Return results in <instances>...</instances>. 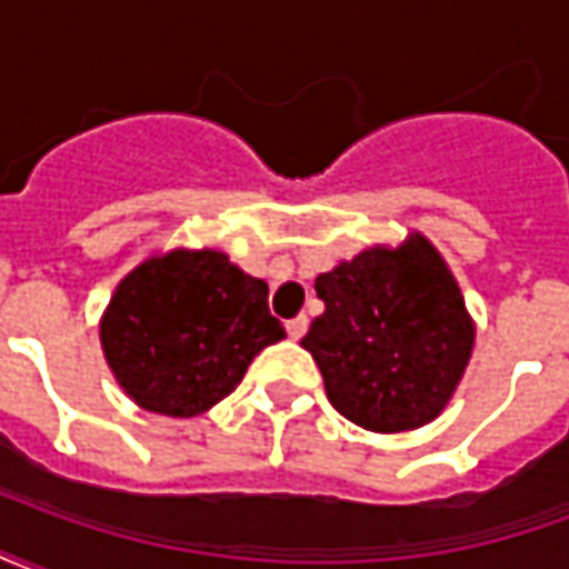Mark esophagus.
Returning a JSON list of instances; mask_svg holds the SVG:
<instances>
[{"label":"esophagus","instance_id":"1","mask_svg":"<svg viewBox=\"0 0 569 569\" xmlns=\"http://www.w3.org/2000/svg\"><path fill=\"white\" fill-rule=\"evenodd\" d=\"M286 332H289V338H292V341L305 338V332H308V317L301 313V317H296V320L286 322Z\"/></svg>","mask_w":569,"mask_h":569}]
</instances>
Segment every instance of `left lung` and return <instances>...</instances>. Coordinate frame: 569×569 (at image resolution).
Segmentation results:
<instances>
[{
	"label": "left lung",
	"mask_w": 569,
	"mask_h": 569,
	"mask_svg": "<svg viewBox=\"0 0 569 569\" xmlns=\"http://www.w3.org/2000/svg\"><path fill=\"white\" fill-rule=\"evenodd\" d=\"M317 296L326 310L301 347L320 366L335 411L371 432L439 418L472 357L476 329L427 237L341 261L317 277Z\"/></svg>",
	"instance_id": "left-lung-1"
}]
</instances>
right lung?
I'll return each mask as SVG.
<instances>
[{
  "label": "right lung",
  "instance_id": "obj_1",
  "mask_svg": "<svg viewBox=\"0 0 569 569\" xmlns=\"http://www.w3.org/2000/svg\"><path fill=\"white\" fill-rule=\"evenodd\" d=\"M280 338L268 283L216 249L146 259L118 283L100 322L106 362L124 393L167 418L210 411Z\"/></svg>",
  "mask_w": 569,
  "mask_h": 569
}]
</instances>
